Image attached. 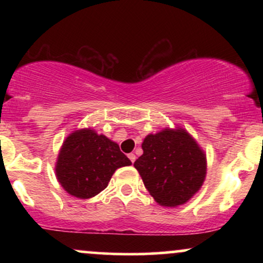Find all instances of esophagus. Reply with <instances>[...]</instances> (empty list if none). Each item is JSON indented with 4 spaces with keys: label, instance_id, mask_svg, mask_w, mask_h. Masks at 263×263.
<instances>
[{
    "label": "esophagus",
    "instance_id": "obj_1",
    "mask_svg": "<svg viewBox=\"0 0 263 263\" xmlns=\"http://www.w3.org/2000/svg\"><path fill=\"white\" fill-rule=\"evenodd\" d=\"M128 158H129V161H131L132 163H135V161H136V155H135V153H129Z\"/></svg>",
    "mask_w": 263,
    "mask_h": 263
}]
</instances>
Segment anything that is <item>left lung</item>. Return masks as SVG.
Listing matches in <instances>:
<instances>
[{
    "mask_svg": "<svg viewBox=\"0 0 263 263\" xmlns=\"http://www.w3.org/2000/svg\"><path fill=\"white\" fill-rule=\"evenodd\" d=\"M143 155L136 159L144 186L163 206H178L203 185L206 156L185 129L164 128L148 135L142 143Z\"/></svg>",
    "mask_w": 263,
    "mask_h": 263,
    "instance_id": "1",
    "label": "left lung"
}]
</instances>
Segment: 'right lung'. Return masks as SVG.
<instances>
[{"mask_svg": "<svg viewBox=\"0 0 263 263\" xmlns=\"http://www.w3.org/2000/svg\"><path fill=\"white\" fill-rule=\"evenodd\" d=\"M131 165L116 142L91 128L77 129L63 142L55 164L60 185L73 197L89 199L107 186L117 168Z\"/></svg>", "mask_w": 263, "mask_h": 263, "instance_id": "add662e5", "label": "right lung"}]
</instances>
